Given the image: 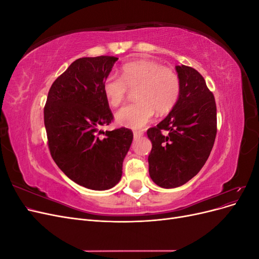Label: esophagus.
Wrapping results in <instances>:
<instances>
[{"mask_svg":"<svg viewBox=\"0 0 259 259\" xmlns=\"http://www.w3.org/2000/svg\"><path fill=\"white\" fill-rule=\"evenodd\" d=\"M133 134H134V138H139V137H142L144 135V133L139 132V131H134V132H133Z\"/></svg>","mask_w":259,"mask_h":259,"instance_id":"1","label":"esophagus"}]
</instances>
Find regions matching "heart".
Returning <instances> with one entry per match:
<instances>
[{
    "mask_svg": "<svg viewBox=\"0 0 259 259\" xmlns=\"http://www.w3.org/2000/svg\"><path fill=\"white\" fill-rule=\"evenodd\" d=\"M128 90H135L136 101L123 107L115 114L116 122L131 128H142L152 119L168 113L180 95V79L173 69L148 59L131 61L121 68V77L109 74L103 92L112 108L123 104Z\"/></svg>",
    "mask_w": 259,
    "mask_h": 259,
    "instance_id": "b5f03b06",
    "label": "heart"
}]
</instances>
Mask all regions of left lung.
Listing matches in <instances>:
<instances>
[{"mask_svg": "<svg viewBox=\"0 0 259 259\" xmlns=\"http://www.w3.org/2000/svg\"><path fill=\"white\" fill-rule=\"evenodd\" d=\"M176 71L180 79L177 104L165 119L147 131L152 143L149 175L165 189L183 186L199 173L217 133L215 98L204 77L184 65L176 66Z\"/></svg>", "mask_w": 259, "mask_h": 259, "instance_id": "8db88e82", "label": "left lung"}]
</instances>
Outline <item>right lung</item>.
<instances>
[{"mask_svg":"<svg viewBox=\"0 0 259 259\" xmlns=\"http://www.w3.org/2000/svg\"><path fill=\"white\" fill-rule=\"evenodd\" d=\"M113 56L76 59L52 84L44 107L51 155L66 176L92 190H107L121 180L133 132H103L113 114L103 92ZM101 132L105 135L100 138Z\"/></svg>","mask_w":259,"mask_h":259,"instance_id":"obj_1","label":"right lung"}]
</instances>
